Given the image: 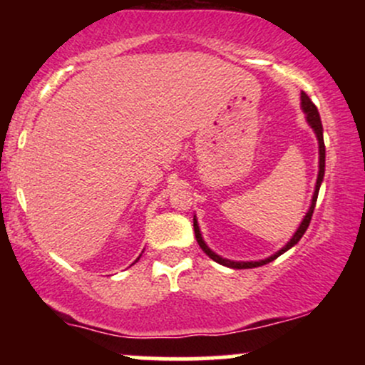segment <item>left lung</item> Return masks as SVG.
Segmentation results:
<instances>
[{
  "label": "left lung",
  "instance_id": "obj_1",
  "mask_svg": "<svg viewBox=\"0 0 365 365\" xmlns=\"http://www.w3.org/2000/svg\"><path fill=\"white\" fill-rule=\"evenodd\" d=\"M300 108H302V111L305 113V120H307L309 127L314 130V133H316V139H317V144H319V171H317V180H316V188H314V195H312V200H311V206H309V211L305 212L302 223L299 225V228H297V232L293 233V237L290 240L284 244L282 249L276 250L273 255H269V257L266 259H261V261H232V259H226V257H221L220 254H216L215 250L209 249V245L204 242L202 238V233H200V228H199V221H197V217L194 216V232H195V238H197V244H199L200 249L206 252L209 257L212 259V261L221 264V266H226V267H232V269H250V267H259V266H264V264L274 261L276 257H279V255L287 252V250H290L293 245L299 244L300 238L304 237L305 230L309 228V223H311V217H312V212H314V207H316V200H317V194H319V188H321V183H322V178H324V166H326V149H324V139H322V123H321V116H319V111H317L316 104L311 101V98H309L305 92L300 94Z\"/></svg>",
  "mask_w": 365,
  "mask_h": 365
}]
</instances>
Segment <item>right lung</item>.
<instances>
[{
	"instance_id": "add662e5",
	"label": "right lung",
	"mask_w": 365,
	"mask_h": 365,
	"mask_svg": "<svg viewBox=\"0 0 365 365\" xmlns=\"http://www.w3.org/2000/svg\"><path fill=\"white\" fill-rule=\"evenodd\" d=\"M137 259H139V257H137Z\"/></svg>"
}]
</instances>
